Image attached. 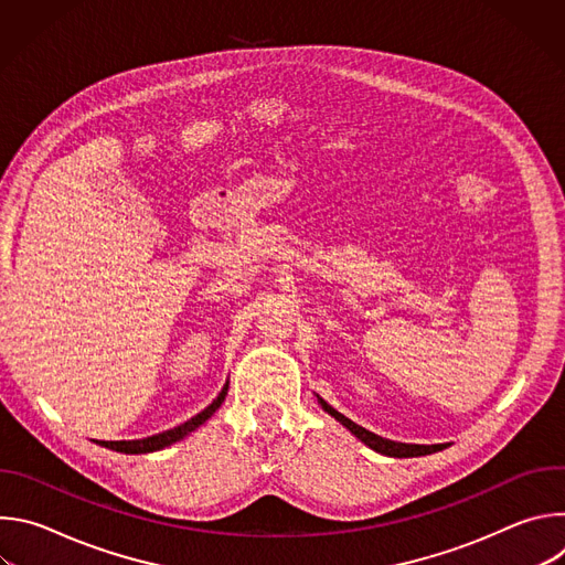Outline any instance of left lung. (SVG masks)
<instances>
[{"mask_svg":"<svg viewBox=\"0 0 565 565\" xmlns=\"http://www.w3.org/2000/svg\"><path fill=\"white\" fill-rule=\"evenodd\" d=\"M319 405L324 412H329L335 420H340L351 434H355L364 445H369L371 449H375L377 454H384V456H393V458H414V456H427V454H434V451H440L445 449L447 445H407V443H393V440H386L360 425H355L353 420H349L347 416H342L340 412H335L331 405H327L324 399L317 397Z\"/></svg>","mask_w":565,"mask_h":565,"instance_id":"1","label":"left lung"}]
</instances>
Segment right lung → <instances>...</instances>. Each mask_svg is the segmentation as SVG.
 <instances>
[{
	"mask_svg": "<svg viewBox=\"0 0 565 565\" xmlns=\"http://www.w3.org/2000/svg\"><path fill=\"white\" fill-rule=\"evenodd\" d=\"M225 395H227V384L221 388V393L216 395V399L212 402V405H210L207 409H203L201 414H196L194 418H190L188 423H183V425H179V427H174V429H170V431L156 434V436H149V438H142V440H116V443H100V445H103V447H109V449H114V451H122V454H149V451H158V449H163V447H168V445H172V443L185 438V436H188L190 431H194L196 427H201V425L221 407V402L225 399Z\"/></svg>",
	"mask_w": 565,
	"mask_h": 565,
	"instance_id": "add662e5",
	"label": "right lung"
}]
</instances>
